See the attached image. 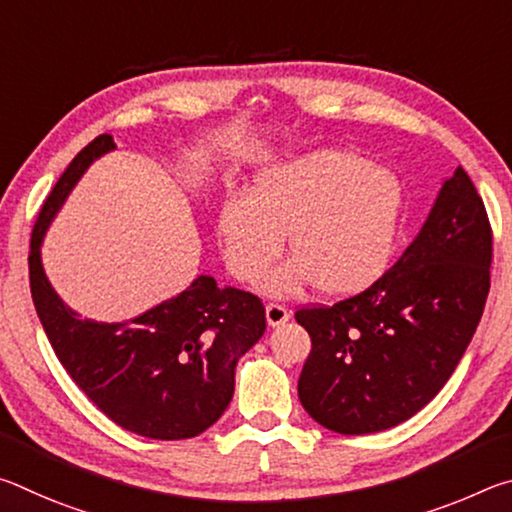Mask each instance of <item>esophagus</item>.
<instances>
[{
	"mask_svg": "<svg viewBox=\"0 0 512 512\" xmlns=\"http://www.w3.org/2000/svg\"><path fill=\"white\" fill-rule=\"evenodd\" d=\"M289 320V309L277 305V302H268L266 305V323L271 327H277V325H284Z\"/></svg>",
	"mask_w": 512,
	"mask_h": 512,
	"instance_id": "obj_1",
	"label": "esophagus"
}]
</instances>
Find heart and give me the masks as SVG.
<instances>
[{
  "label": "heart",
  "mask_w": 512,
  "mask_h": 512,
  "mask_svg": "<svg viewBox=\"0 0 512 512\" xmlns=\"http://www.w3.org/2000/svg\"><path fill=\"white\" fill-rule=\"evenodd\" d=\"M404 210L397 173L343 149H318L264 169L253 196H225L219 237L230 271L257 280L282 253L296 259L264 277L268 293H293L314 280L325 296L363 289L393 255Z\"/></svg>",
  "instance_id": "heart-1"
}]
</instances>
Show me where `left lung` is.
I'll return each instance as SVG.
<instances>
[{"label": "left lung", "mask_w": 512, "mask_h": 512, "mask_svg": "<svg viewBox=\"0 0 512 512\" xmlns=\"http://www.w3.org/2000/svg\"><path fill=\"white\" fill-rule=\"evenodd\" d=\"M490 264L488 212L458 167L418 237L377 282L334 305L296 311L311 336L298 379L305 411L325 429L361 436L427 406L476 332Z\"/></svg>", "instance_id": "left-lung-1"}]
</instances>
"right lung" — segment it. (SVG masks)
<instances>
[{"mask_svg": "<svg viewBox=\"0 0 512 512\" xmlns=\"http://www.w3.org/2000/svg\"><path fill=\"white\" fill-rule=\"evenodd\" d=\"M108 151H115L112 135L92 140L42 205L29 253L33 305L58 361L112 422L153 440L194 438L228 409L237 361L266 329L264 305L253 293L198 275L176 298L124 323L69 309L47 280L40 246L85 169Z\"/></svg>", "mask_w": 512, "mask_h": 512, "instance_id": "right-lung-1", "label": "right lung"}]
</instances>
